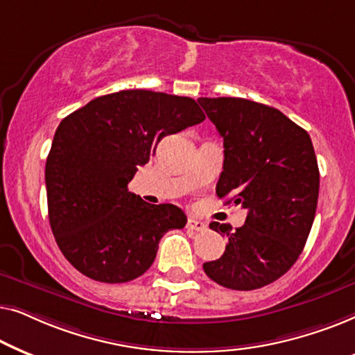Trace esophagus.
Here are the masks:
<instances>
[{"label": "esophagus", "instance_id": "obj_1", "mask_svg": "<svg viewBox=\"0 0 355 355\" xmlns=\"http://www.w3.org/2000/svg\"><path fill=\"white\" fill-rule=\"evenodd\" d=\"M186 227L189 231H196V232H203L207 231V225L200 220H196V218H189Z\"/></svg>", "mask_w": 355, "mask_h": 355}]
</instances>
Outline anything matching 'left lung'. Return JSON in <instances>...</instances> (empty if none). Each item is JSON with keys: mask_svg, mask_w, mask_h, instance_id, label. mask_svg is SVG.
<instances>
[{"mask_svg": "<svg viewBox=\"0 0 355 355\" xmlns=\"http://www.w3.org/2000/svg\"><path fill=\"white\" fill-rule=\"evenodd\" d=\"M225 145L216 196L247 210L244 226L210 223L227 237L207 276L236 291L263 288L299 259L312 230L320 173L307 130L271 106L245 98H198ZM230 200V202H231Z\"/></svg>", "mask_w": 355, "mask_h": 355, "instance_id": "left-lung-1", "label": "left lung"}]
</instances>
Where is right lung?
I'll return each mask as SVG.
<instances>
[{"instance_id": "add662e5", "label": "right lung", "mask_w": 355, "mask_h": 355, "mask_svg": "<svg viewBox=\"0 0 355 355\" xmlns=\"http://www.w3.org/2000/svg\"><path fill=\"white\" fill-rule=\"evenodd\" d=\"M205 119L196 100L121 90L92 100L58 125L45 166L48 218L56 244L82 275L128 283L144 275L169 230L187 218L128 191L157 145Z\"/></svg>"}]
</instances>
